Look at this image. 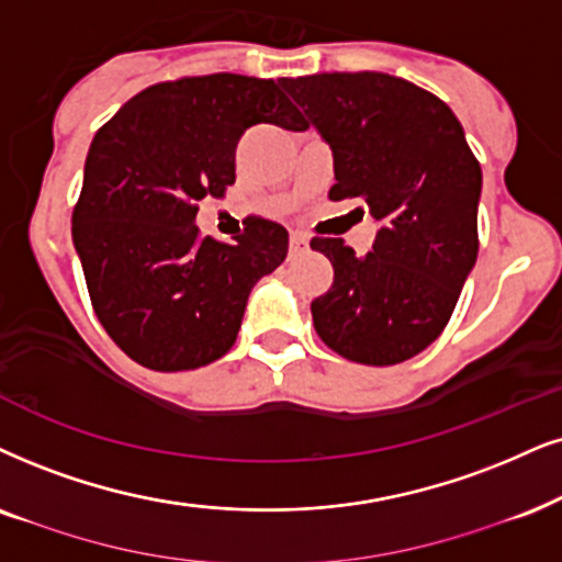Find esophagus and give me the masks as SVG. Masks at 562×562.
<instances>
[{
	"instance_id": "obj_1",
	"label": "esophagus",
	"mask_w": 562,
	"mask_h": 562,
	"mask_svg": "<svg viewBox=\"0 0 562 562\" xmlns=\"http://www.w3.org/2000/svg\"><path fill=\"white\" fill-rule=\"evenodd\" d=\"M290 248H293V251H305V248H308V236H305V233H293V236H290Z\"/></svg>"
}]
</instances>
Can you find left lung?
<instances>
[{"label": "left lung", "instance_id": "1", "mask_svg": "<svg viewBox=\"0 0 562 562\" xmlns=\"http://www.w3.org/2000/svg\"><path fill=\"white\" fill-rule=\"evenodd\" d=\"M334 155L331 202L360 199L381 225L358 257L314 238L334 282L311 303L316 334L352 363L394 366L446 329L477 261L482 170L453 111L383 72L282 77ZM363 212V210H360Z\"/></svg>", "mask_w": 562, "mask_h": 562}]
</instances>
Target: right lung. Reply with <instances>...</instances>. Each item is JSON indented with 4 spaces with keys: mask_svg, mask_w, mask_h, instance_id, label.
<instances>
[{
    "mask_svg": "<svg viewBox=\"0 0 562 562\" xmlns=\"http://www.w3.org/2000/svg\"><path fill=\"white\" fill-rule=\"evenodd\" d=\"M254 124L308 126L274 80L220 72L142 90L92 137L72 240L98 322L150 371L223 358L251 288L288 257L272 220L248 217L233 244L194 225L196 204L236 181Z\"/></svg>",
    "mask_w": 562,
    "mask_h": 562,
    "instance_id": "add662e5",
    "label": "right lung"
}]
</instances>
